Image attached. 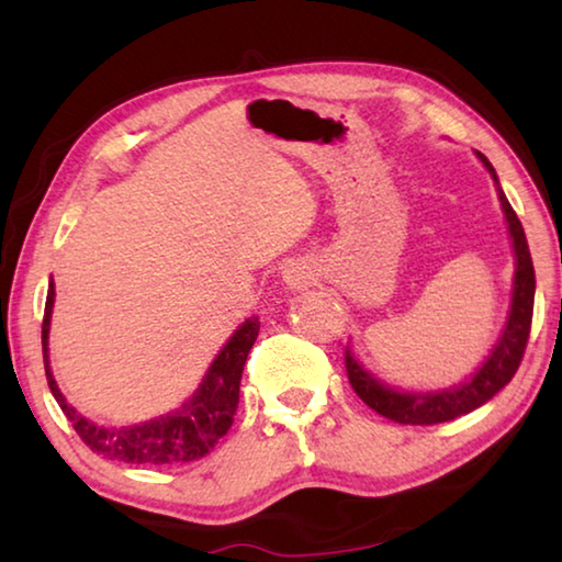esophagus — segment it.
Returning <instances> with one entry per match:
<instances>
[{"mask_svg":"<svg viewBox=\"0 0 562 562\" xmlns=\"http://www.w3.org/2000/svg\"><path fill=\"white\" fill-rule=\"evenodd\" d=\"M315 284V270L304 260H292L282 270V288L288 292H302Z\"/></svg>","mask_w":562,"mask_h":562,"instance_id":"esophagus-1","label":"esophagus"}]
</instances>
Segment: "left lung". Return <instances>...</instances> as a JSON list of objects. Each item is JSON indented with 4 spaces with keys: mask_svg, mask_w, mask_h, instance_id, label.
<instances>
[{
    "mask_svg": "<svg viewBox=\"0 0 562 562\" xmlns=\"http://www.w3.org/2000/svg\"><path fill=\"white\" fill-rule=\"evenodd\" d=\"M475 158L481 160L483 168L488 170L496 186L498 201L503 217L508 225V237L513 247V260H516V272H513V290H510V307L506 325H503L496 345L488 351V357L481 361L475 369L459 384L429 389V392H408V389H398L386 384L384 379L369 372L361 364V359L355 355V349L347 347V374L349 384L359 394L361 402L372 406L376 414H382L398 424L412 426H431L451 422L456 416H463L473 412L496 396L503 386H506L522 359V351L528 345L530 335V319H532V300H536V272H532V260L528 250L526 233L518 215L513 213L506 193L498 183V176L488 158L475 150Z\"/></svg>",
    "mask_w": 562,
    "mask_h": 562,
    "instance_id": "obj_1",
    "label": "left lung"
}]
</instances>
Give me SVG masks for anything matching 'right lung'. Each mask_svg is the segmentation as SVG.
<instances>
[{
  "mask_svg": "<svg viewBox=\"0 0 562 562\" xmlns=\"http://www.w3.org/2000/svg\"><path fill=\"white\" fill-rule=\"evenodd\" d=\"M54 278L49 280V294H46L44 325H42V347H44V369L46 382L61 412L74 424L76 434L91 451L101 453L103 459L123 461V463H188L213 449L221 436L233 426V416L237 412V398H240V379L247 355L258 339L260 319L247 317L233 337L225 341L215 359L207 367L205 376L193 394L173 412L160 414L148 422L131 426H103L91 422L66 402L59 384H56L52 361H49V329L54 312Z\"/></svg>",
  "mask_w": 562,
  "mask_h": 562,
  "instance_id": "obj_1",
  "label": "right lung"
}]
</instances>
